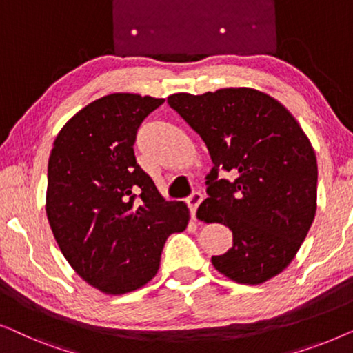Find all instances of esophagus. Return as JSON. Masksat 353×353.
Returning <instances> with one entry per match:
<instances>
[{
  "label": "esophagus",
  "instance_id": "34e87169",
  "mask_svg": "<svg viewBox=\"0 0 353 353\" xmlns=\"http://www.w3.org/2000/svg\"><path fill=\"white\" fill-rule=\"evenodd\" d=\"M201 201H203V195H201L200 192L192 193V195L187 198V205H188V208H190V212H192V217H193V219H195L196 210H198V206H200V203H201Z\"/></svg>",
  "mask_w": 353,
  "mask_h": 353
}]
</instances>
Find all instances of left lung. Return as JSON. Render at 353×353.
Instances as JSON below:
<instances>
[{"label": "left lung", "instance_id": "8db88e82", "mask_svg": "<svg viewBox=\"0 0 353 353\" xmlns=\"http://www.w3.org/2000/svg\"><path fill=\"white\" fill-rule=\"evenodd\" d=\"M168 103L214 165L196 216L227 225L233 245L212 265L241 285L270 280L294 259L315 217L319 168L309 137L280 102L251 88L179 92Z\"/></svg>", "mask_w": 353, "mask_h": 353}]
</instances>
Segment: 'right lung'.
<instances>
[{"mask_svg": "<svg viewBox=\"0 0 353 353\" xmlns=\"http://www.w3.org/2000/svg\"><path fill=\"white\" fill-rule=\"evenodd\" d=\"M165 99L115 92L79 110L48 163L46 214L73 270L105 294L157 275L163 246L183 232L188 208L166 201L134 155L137 129Z\"/></svg>", "mask_w": 353, "mask_h": 353, "instance_id": "add662e5", "label": "right lung"}]
</instances>
